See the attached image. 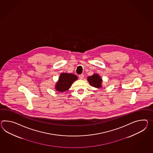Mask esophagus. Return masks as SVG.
Here are the masks:
<instances>
[{"label":"esophagus","mask_w":153,"mask_h":153,"mask_svg":"<svg viewBox=\"0 0 153 153\" xmlns=\"http://www.w3.org/2000/svg\"><path fill=\"white\" fill-rule=\"evenodd\" d=\"M79 78L81 79H83V78H84V75H83V74L79 75Z\"/></svg>","instance_id":"esophagus-1"}]
</instances>
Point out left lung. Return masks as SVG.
<instances>
[{"label": "left lung", "instance_id": "8db88e82", "mask_svg": "<svg viewBox=\"0 0 153 153\" xmlns=\"http://www.w3.org/2000/svg\"><path fill=\"white\" fill-rule=\"evenodd\" d=\"M87 81L90 83V85L94 87L100 88L102 86V79L100 75L98 74H93L91 76H88L87 78Z\"/></svg>", "mask_w": 153, "mask_h": 153}]
</instances>
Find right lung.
Wrapping results in <instances>:
<instances>
[{"label":"right lung","mask_w":153,"mask_h":153,"mask_svg":"<svg viewBox=\"0 0 153 153\" xmlns=\"http://www.w3.org/2000/svg\"><path fill=\"white\" fill-rule=\"evenodd\" d=\"M77 76L72 74L62 73L58 81L56 82L55 89L60 92H63L68 90L74 81L77 79Z\"/></svg>","instance_id":"obj_1"}]
</instances>
